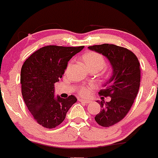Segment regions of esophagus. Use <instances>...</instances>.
I'll list each match as a JSON object with an SVG mask.
<instances>
[{"mask_svg": "<svg viewBox=\"0 0 158 158\" xmlns=\"http://www.w3.org/2000/svg\"><path fill=\"white\" fill-rule=\"evenodd\" d=\"M79 100L80 102H82V103H90V100H85V99H79Z\"/></svg>", "mask_w": 158, "mask_h": 158, "instance_id": "esophagus-1", "label": "esophagus"}]
</instances>
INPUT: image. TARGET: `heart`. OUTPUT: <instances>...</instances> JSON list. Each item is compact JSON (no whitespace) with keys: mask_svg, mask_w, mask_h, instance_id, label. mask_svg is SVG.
<instances>
[{"mask_svg":"<svg viewBox=\"0 0 158 158\" xmlns=\"http://www.w3.org/2000/svg\"><path fill=\"white\" fill-rule=\"evenodd\" d=\"M82 60L88 70L94 69L98 71L102 70L106 65V60L101 54L96 52H89L82 56ZM94 88V85L82 86L78 89L77 92L82 96H87Z\"/></svg>","mask_w":158,"mask_h":158,"instance_id":"heart-1","label":"heart"}]
</instances>
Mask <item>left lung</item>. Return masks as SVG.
<instances>
[{
	"instance_id": "8db88e82",
	"label": "left lung",
	"mask_w": 158,
	"mask_h": 158,
	"mask_svg": "<svg viewBox=\"0 0 158 158\" xmlns=\"http://www.w3.org/2000/svg\"><path fill=\"white\" fill-rule=\"evenodd\" d=\"M88 48L106 57L113 69L105 88L99 91L100 96L110 97L111 100L98 101L101 109L94 118L99 125L109 127L122 120L132 106L140 85L139 62L131 50L116 45L105 43Z\"/></svg>"
}]
</instances>
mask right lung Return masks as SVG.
Wrapping results in <instances>:
<instances>
[{
    "label": "right lung",
    "instance_id": "add662e5",
    "mask_svg": "<svg viewBox=\"0 0 158 158\" xmlns=\"http://www.w3.org/2000/svg\"><path fill=\"white\" fill-rule=\"evenodd\" d=\"M83 48L43 46L24 62L20 79L22 97L34 120L43 127L52 129L61 124L77 100L73 95L55 98L54 88L64 73L69 60Z\"/></svg>",
    "mask_w": 158,
    "mask_h": 158
}]
</instances>
